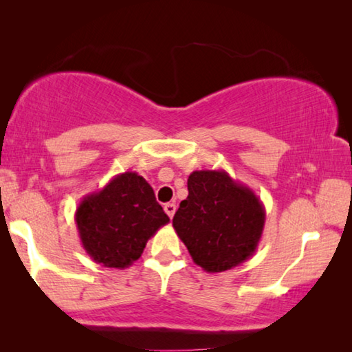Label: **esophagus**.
Masks as SVG:
<instances>
[{"label":"esophagus","instance_id":"obj_1","mask_svg":"<svg viewBox=\"0 0 352 352\" xmlns=\"http://www.w3.org/2000/svg\"><path fill=\"white\" fill-rule=\"evenodd\" d=\"M175 211H177V205H175V204H166V205H164V212L168 214V216H169L170 219L174 217Z\"/></svg>","mask_w":352,"mask_h":352}]
</instances>
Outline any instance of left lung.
Returning a JSON list of instances; mask_svg holds the SVG:
<instances>
[{
  "mask_svg": "<svg viewBox=\"0 0 352 352\" xmlns=\"http://www.w3.org/2000/svg\"><path fill=\"white\" fill-rule=\"evenodd\" d=\"M188 190L172 225L195 264L220 273L253 256L265 225L258 195L225 170H194Z\"/></svg>",
  "mask_w": 352,
  "mask_h": 352,
  "instance_id": "left-lung-1",
  "label": "left lung"
}]
</instances>
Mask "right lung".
I'll return each instance as SVG.
<instances>
[{
    "mask_svg": "<svg viewBox=\"0 0 352 352\" xmlns=\"http://www.w3.org/2000/svg\"><path fill=\"white\" fill-rule=\"evenodd\" d=\"M168 222L152 186L136 172L115 175L98 192L85 195L76 210L83 250L110 269L132 265Z\"/></svg>",
    "mask_w": 352,
    "mask_h": 352,
    "instance_id": "right-lung-1",
    "label": "right lung"
}]
</instances>
